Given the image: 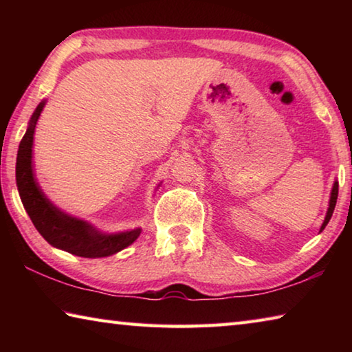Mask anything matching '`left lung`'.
I'll list each match as a JSON object with an SVG mask.
<instances>
[{"label": "left lung", "instance_id": "left-lung-1", "mask_svg": "<svg viewBox=\"0 0 352 352\" xmlns=\"http://www.w3.org/2000/svg\"><path fill=\"white\" fill-rule=\"evenodd\" d=\"M337 197H338V182L333 183L332 186V192H331V200H329V208H327V212H326V217H324V222L323 225H321V230H324V226L327 225V222H329L331 217H332V212H333V208H336V204H337Z\"/></svg>", "mask_w": 352, "mask_h": 352}]
</instances>
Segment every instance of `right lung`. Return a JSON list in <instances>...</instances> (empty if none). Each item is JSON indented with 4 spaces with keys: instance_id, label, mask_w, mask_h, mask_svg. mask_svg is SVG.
I'll return each instance as SVG.
<instances>
[{
    "instance_id": "right-lung-1",
    "label": "right lung",
    "mask_w": 352,
    "mask_h": 352,
    "mask_svg": "<svg viewBox=\"0 0 352 352\" xmlns=\"http://www.w3.org/2000/svg\"><path fill=\"white\" fill-rule=\"evenodd\" d=\"M45 107V100L40 102L32 113L29 127L20 142L19 155H16V186L32 223L38 233L50 242L52 247L65 250L80 258H105L121 252L130 243H133L141 233V228L118 234L100 233L93 225L85 220L68 216L46 199L38 183L35 182L32 169V144L34 132L40 113Z\"/></svg>"
}]
</instances>
